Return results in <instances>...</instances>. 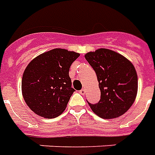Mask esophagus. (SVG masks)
I'll return each instance as SVG.
<instances>
[{
  "mask_svg": "<svg viewBox=\"0 0 155 155\" xmlns=\"http://www.w3.org/2000/svg\"><path fill=\"white\" fill-rule=\"evenodd\" d=\"M79 93H81V94L84 95V94H85V93H86V90H85V88H82V89L79 91Z\"/></svg>",
  "mask_w": 155,
  "mask_h": 155,
  "instance_id": "esophagus-1",
  "label": "esophagus"
}]
</instances>
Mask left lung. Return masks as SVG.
<instances>
[{
	"mask_svg": "<svg viewBox=\"0 0 155 155\" xmlns=\"http://www.w3.org/2000/svg\"><path fill=\"white\" fill-rule=\"evenodd\" d=\"M85 58L96 72L100 100L91 104L100 118L110 119L123 115L135 100L138 91L136 70L127 58L105 48L90 51Z\"/></svg>",
	"mask_w": 155,
	"mask_h": 155,
	"instance_id": "obj_1",
	"label": "left lung"
}]
</instances>
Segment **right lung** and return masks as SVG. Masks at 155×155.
<instances>
[{
    "label": "right lung",
    "instance_id": "obj_1",
    "mask_svg": "<svg viewBox=\"0 0 155 155\" xmlns=\"http://www.w3.org/2000/svg\"><path fill=\"white\" fill-rule=\"evenodd\" d=\"M78 57L74 51L56 48L34 58L27 65L21 90L26 104L35 114L51 118L65 110L75 91L69 69Z\"/></svg>",
    "mask_w": 155,
    "mask_h": 155
}]
</instances>
